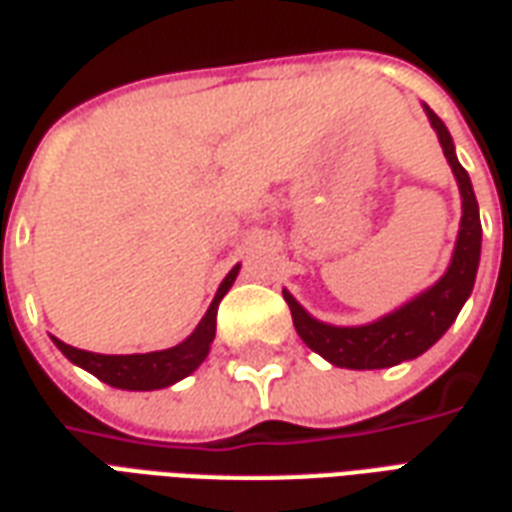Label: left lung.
<instances>
[{"mask_svg": "<svg viewBox=\"0 0 512 512\" xmlns=\"http://www.w3.org/2000/svg\"><path fill=\"white\" fill-rule=\"evenodd\" d=\"M423 108L431 128L439 136L442 152H445L458 190H461V226H458V237H455L453 259L447 264L445 275L434 286H428L425 292L404 302L401 308H395L382 319L357 324V327H335V324L313 319L311 313L283 289V300L289 302L297 335L308 349L322 354L335 368L374 371V368H393V365L420 357L450 330V324L461 313L464 302L472 294V286H475L483 229H480V210H477L472 179L455 158L453 136L445 128V122L428 106Z\"/></svg>", "mask_w": 512, "mask_h": 512, "instance_id": "1", "label": "left lung"}]
</instances>
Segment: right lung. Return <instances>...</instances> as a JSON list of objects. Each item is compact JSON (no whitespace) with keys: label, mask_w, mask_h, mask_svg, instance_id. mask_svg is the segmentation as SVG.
<instances>
[{"label":"right lung","mask_w":512,"mask_h":512,"mask_svg":"<svg viewBox=\"0 0 512 512\" xmlns=\"http://www.w3.org/2000/svg\"><path fill=\"white\" fill-rule=\"evenodd\" d=\"M237 275H240V264L231 267L229 275L223 278L218 292H215V300L210 302L207 313L201 316L196 330L182 343L171 346V349H160V352L147 354H95L76 349V346L59 341V338H54V343H57V349L65 354L70 363L84 368L92 376H98L100 382L111 384V387H119V390H141V393L144 390H163V387H171L179 379L193 374L207 360L212 341H215L218 305L231 289V283L237 281Z\"/></svg>","instance_id":"add662e5"}]
</instances>
